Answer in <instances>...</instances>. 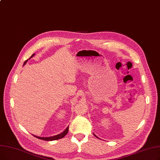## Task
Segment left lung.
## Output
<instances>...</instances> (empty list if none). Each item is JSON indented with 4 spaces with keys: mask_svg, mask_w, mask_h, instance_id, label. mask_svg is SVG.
I'll return each mask as SVG.
<instances>
[{
    "mask_svg": "<svg viewBox=\"0 0 160 160\" xmlns=\"http://www.w3.org/2000/svg\"><path fill=\"white\" fill-rule=\"evenodd\" d=\"M93 135H95V137H97V138H98V137H97V136H96V135H95V134H94V133H93Z\"/></svg>",
    "mask_w": 160,
    "mask_h": 160,
    "instance_id": "left-lung-1",
    "label": "left lung"
}]
</instances>
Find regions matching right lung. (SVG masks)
<instances>
[{"mask_svg": "<svg viewBox=\"0 0 160 160\" xmlns=\"http://www.w3.org/2000/svg\"><path fill=\"white\" fill-rule=\"evenodd\" d=\"M34 55H35V54L33 53V54L31 55V58H30L29 59H31V58H32ZM29 59L26 60V61L24 62V64H23V65H25L26 64L27 61H28ZM68 131V126L66 128V129H65L63 132H62L61 133H60V134H59V135H55V136L49 137H38V136H36V135H33V136H34V137H37V138H39V139H41V140H44V141H51L58 140V139H59V138H63V137H64L67 134Z\"/></svg>", "mask_w": 160, "mask_h": 160, "instance_id": "obj_1", "label": "right lung"}]
</instances>
